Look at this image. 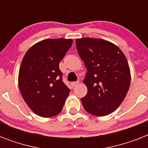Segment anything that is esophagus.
Returning <instances> with one entry per match:
<instances>
[{
	"label": "esophagus",
	"instance_id": "1",
	"mask_svg": "<svg viewBox=\"0 0 148 148\" xmlns=\"http://www.w3.org/2000/svg\"><path fill=\"white\" fill-rule=\"evenodd\" d=\"M78 84H79V81H74V82H72V83H71L72 88H74V87H76V86L78 85Z\"/></svg>",
	"mask_w": 148,
	"mask_h": 148
}]
</instances>
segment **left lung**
<instances>
[{
  "label": "left lung",
  "mask_w": 148,
  "mask_h": 148,
  "mask_svg": "<svg viewBox=\"0 0 148 148\" xmlns=\"http://www.w3.org/2000/svg\"><path fill=\"white\" fill-rule=\"evenodd\" d=\"M76 47L88 70L84 80L88 93L81 99L84 108L96 116L114 112L126 97L131 84L126 57L117 46L103 39H77Z\"/></svg>",
  "instance_id": "8db88e82"
}]
</instances>
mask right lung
<instances>
[{"label":"right lung","mask_w":148,"mask_h":148,"mask_svg":"<svg viewBox=\"0 0 148 148\" xmlns=\"http://www.w3.org/2000/svg\"><path fill=\"white\" fill-rule=\"evenodd\" d=\"M71 39H46L27 51L19 70L22 97L36 114L50 117L61 111L70 94L59 63L71 47Z\"/></svg>","instance_id":"1"}]
</instances>
